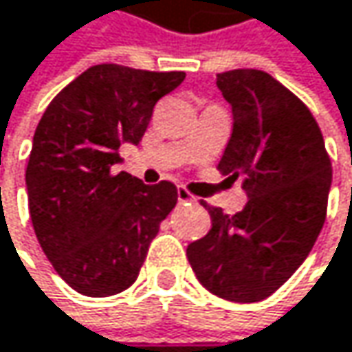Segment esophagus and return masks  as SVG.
Listing matches in <instances>:
<instances>
[{
	"instance_id": "34e87169",
	"label": "esophagus",
	"mask_w": 352,
	"mask_h": 352,
	"mask_svg": "<svg viewBox=\"0 0 352 352\" xmlns=\"http://www.w3.org/2000/svg\"><path fill=\"white\" fill-rule=\"evenodd\" d=\"M177 198H179V202H196L198 198L190 192V190H186V188H179L177 190Z\"/></svg>"
}]
</instances>
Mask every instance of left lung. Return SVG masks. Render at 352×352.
<instances>
[{
	"label": "left lung",
	"mask_w": 352,
	"mask_h": 352,
	"mask_svg": "<svg viewBox=\"0 0 352 352\" xmlns=\"http://www.w3.org/2000/svg\"><path fill=\"white\" fill-rule=\"evenodd\" d=\"M217 86L233 107L219 170L243 175L250 198L237 214L200 200L212 227L188 245V260L212 295L256 303L309 256L326 221L332 162L307 104L270 74L231 69L217 74Z\"/></svg>",
	"instance_id": "8db88e82"
}]
</instances>
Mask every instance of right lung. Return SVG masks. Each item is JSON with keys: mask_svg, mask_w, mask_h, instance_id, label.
Masks as SVG:
<instances>
[{"mask_svg": "<svg viewBox=\"0 0 352 352\" xmlns=\"http://www.w3.org/2000/svg\"><path fill=\"white\" fill-rule=\"evenodd\" d=\"M186 72L100 63L82 72L45 109L26 164L28 210L55 272L86 297L129 289L160 223L177 204L170 182L144 186L115 164L138 144L154 104Z\"/></svg>", "mask_w": 352, "mask_h": 352, "instance_id": "add662e5", "label": "right lung"}]
</instances>
